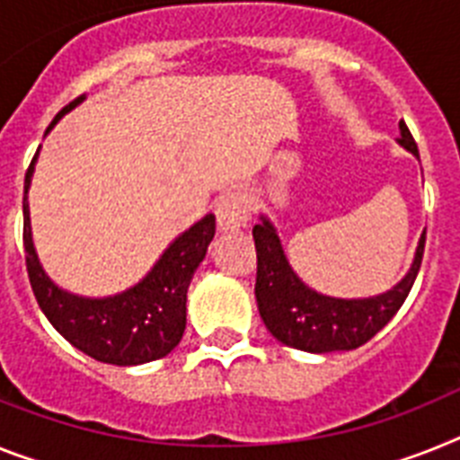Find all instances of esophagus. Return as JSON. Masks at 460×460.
Wrapping results in <instances>:
<instances>
[{"instance_id": "esophagus-1", "label": "esophagus", "mask_w": 460, "mask_h": 460, "mask_svg": "<svg viewBox=\"0 0 460 460\" xmlns=\"http://www.w3.org/2000/svg\"><path fill=\"white\" fill-rule=\"evenodd\" d=\"M252 217V196L248 189H229L217 200V224L222 231L241 229Z\"/></svg>"}]
</instances>
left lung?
Instances as JSON below:
<instances>
[{
	"label": "left lung",
	"instance_id": "1",
	"mask_svg": "<svg viewBox=\"0 0 460 460\" xmlns=\"http://www.w3.org/2000/svg\"><path fill=\"white\" fill-rule=\"evenodd\" d=\"M400 145L419 156V146L409 133L407 123L400 121ZM254 250H257V283L254 296L266 330L278 341L308 353H332L353 350L388 325V320L400 311L414 285L423 260L426 234L420 236L414 264L402 283L391 292L372 299H332L323 296L295 276L285 260L280 241L269 222L254 224Z\"/></svg>",
	"mask_w": 460,
	"mask_h": 460
}]
</instances>
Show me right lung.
<instances>
[{"label":"right lung","instance_id":"add662e5","mask_svg":"<svg viewBox=\"0 0 460 460\" xmlns=\"http://www.w3.org/2000/svg\"><path fill=\"white\" fill-rule=\"evenodd\" d=\"M84 95L58 111L56 119L67 114ZM49 126V130H51ZM34 158L25 172L22 196V245L30 285L44 315L72 346L91 355L93 360L110 365H142L164 358L175 349L187 325V289L196 266L203 261L215 236V215L196 222L165 250L152 273L123 295L110 299H81L67 295L46 278L30 238L27 187L32 177Z\"/></svg>","mask_w":460,"mask_h":460}]
</instances>
